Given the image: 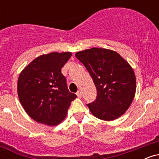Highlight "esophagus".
<instances>
[{"label": "esophagus", "mask_w": 159, "mask_h": 159, "mask_svg": "<svg viewBox=\"0 0 159 159\" xmlns=\"http://www.w3.org/2000/svg\"><path fill=\"white\" fill-rule=\"evenodd\" d=\"M76 95H77V96L78 98H81L82 97V93H81V91L78 90L77 92V93H76Z\"/></svg>", "instance_id": "esophagus-1"}]
</instances>
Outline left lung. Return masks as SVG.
Masks as SVG:
<instances>
[{
	"instance_id": "obj_1",
	"label": "left lung",
	"mask_w": 159,
	"mask_h": 159,
	"mask_svg": "<svg viewBox=\"0 0 159 159\" xmlns=\"http://www.w3.org/2000/svg\"><path fill=\"white\" fill-rule=\"evenodd\" d=\"M75 57L93 78L97 90L96 99L87 105L98 119L112 121L125 113L136 92V77L132 67L117 52L92 48Z\"/></svg>"
}]
</instances>
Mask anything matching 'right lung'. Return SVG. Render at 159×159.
<instances>
[{
    "label": "right lung",
    "mask_w": 159,
    "mask_h": 159,
    "mask_svg": "<svg viewBox=\"0 0 159 159\" xmlns=\"http://www.w3.org/2000/svg\"><path fill=\"white\" fill-rule=\"evenodd\" d=\"M71 52H52L30 62L20 73L17 91L24 110L37 123L55 126L65 119L71 102L77 97L69 92L61 69Z\"/></svg>",
    "instance_id": "obj_1"
}]
</instances>
